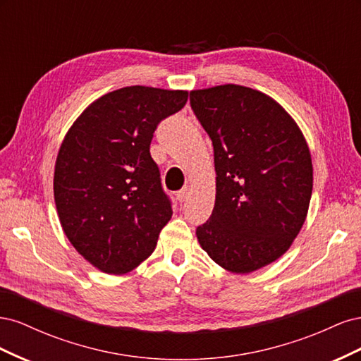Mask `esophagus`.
Instances as JSON below:
<instances>
[{
    "mask_svg": "<svg viewBox=\"0 0 361 361\" xmlns=\"http://www.w3.org/2000/svg\"><path fill=\"white\" fill-rule=\"evenodd\" d=\"M188 194H190V190H188V187H185L183 190H180L178 194H176V197H178V200L182 203V202H185L187 200V197H188Z\"/></svg>",
    "mask_w": 361,
    "mask_h": 361,
    "instance_id": "1",
    "label": "esophagus"
}]
</instances>
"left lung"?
I'll list each match as a JSON object with an SVG mask.
<instances>
[{"label": "left lung", "mask_w": 361, "mask_h": 361, "mask_svg": "<svg viewBox=\"0 0 361 361\" xmlns=\"http://www.w3.org/2000/svg\"><path fill=\"white\" fill-rule=\"evenodd\" d=\"M190 102L212 140L216 173L212 215L195 235L215 264L248 274L285 255L305 221L307 141L285 108L250 87L192 90Z\"/></svg>", "instance_id": "obj_1"}]
</instances>
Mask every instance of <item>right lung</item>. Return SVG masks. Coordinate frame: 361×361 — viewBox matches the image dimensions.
<instances>
[{
  "instance_id": "right-lung-1",
  "label": "right lung",
  "mask_w": 361,
  "mask_h": 361,
  "mask_svg": "<svg viewBox=\"0 0 361 361\" xmlns=\"http://www.w3.org/2000/svg\"><path fill=\"white\" fill-rule=\"evenodd\" d=\"M188 92L146 85L101 96L75 120L60 146L54 199L75 250L106 274H126L155 250L173 215L150 141Z\"/></svg>"
}]
</instances>
